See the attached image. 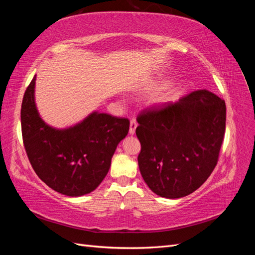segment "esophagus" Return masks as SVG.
Returning <instances> with one entry per match:
<instances>
[{
	"mask_svg": "<svg viewBox=\"0 0 255 255\" xmlns=\"http://www.w3.org/2000/svg\"><path fill=\"white\" fill-rule=\"evenodd\" d=\"M136 128H137V121L135 119H132V120H130V123H129V134L130 135L135 134Z\"/></svg>",
	"mask_w": 255,
	"mask_h": 255,
	"instance_id": "esophagus-1",
	"label": "esophagus"
}]
</instances>
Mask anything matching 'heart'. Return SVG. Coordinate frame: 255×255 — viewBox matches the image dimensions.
I'll return each mask as SVG.
<instances>
[{
  "label": "heart",
  "mask_w": 255,
  "mask_h": 255,
  "mask_svg": "<svg viewBox=\"0 0 255 255\" xmlns=\"http://www.w3.org/2000/svg\"><path fill=\"white\" fill-rule=\"evenodd\" d=\"M152 91H153V88H144V89H142V90L140 91V94H141V95H148V94H151ZM171 100H172V95H166V96H164V97L158 98V99H157V103L163 105V104L168 103L169 101H171Z\"/></svg>",
  "instance_id": "b5f03b06"
}]
</instances>
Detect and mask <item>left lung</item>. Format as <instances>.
Segmentation results:
<instances>
[{
    "label": "left lung",
    "instance_id": "8db88e82",
    "mask_svg": "<svg viewBox=\"0 0 255 255\" xmlns=\"http://www.w3.org/2000/svg\"><path fill=\"white\" fill-rule=\"evenodd\" d=\"M138 166L149 188L177 199L197 190L217 165L226 130V103L206 89L137 119Z\"/></svg>",
    "mask_w": 255,
    "mask_h": 255
}]
</instances>
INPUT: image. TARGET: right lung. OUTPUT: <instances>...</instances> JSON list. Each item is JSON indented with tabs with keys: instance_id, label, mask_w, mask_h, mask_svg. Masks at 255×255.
Instances as JSON below:
<instances>
[{
	"instance_id": "1",
	"label": "right lung",
	"mask_w": 255,
	"mask_h": 255,
	"mask_svg": "<svg viewBox=\"0 0 255 255\" xmlns=\"http://www.w3.org/2000/svg\"><path fill=\"white\" fill-rule=\"evenodd\" d=\"M35 84L36 75L21 106L23 142L30 165L59 194H90L109 172L117 145L128 133L129 121L95 111L72 127L54 128L37 110Z\"/></svg>"
}]
</instances>
